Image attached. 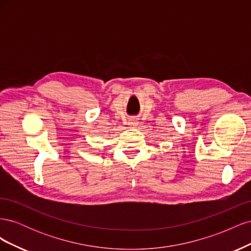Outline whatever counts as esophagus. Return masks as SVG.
I'll return each mask as SVG.
<instances>
[{"label":"esophagus","instance_id":"34e87169","mask_svg":"<svg viewBox=\"0 0 251 251\" xmlns=\"http://www.w3.org/2000/svg\"><path fill=\"white\" fill-rule=\"evenodd\" d=\"M128 126H137V121L134 120V119L128 120Z\"/></svg>","mask_w":251,"mask_h":251}]
</instances>
